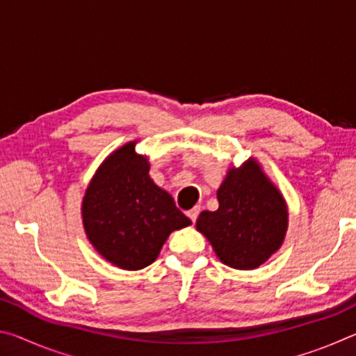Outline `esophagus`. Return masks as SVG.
Masks as SVG:
<instances>
[{
	"label": "esophagus",
	"mask_w": 356,
	"mask_h": 356,
	"mask_svg": "<svg viewBox=\"0 0 356 356\" xmlns=\"http://www.w3.org/2000/svg\"><path fill=\"white\" fill-rule=\"evenodd\" d=\"M200 212H201V207H200V206L193 207V209L190 210V212H188V218H190L193 222H196L197 216H200Z\"/></svg>",
	"instance_id": "1"
}]
</instances>
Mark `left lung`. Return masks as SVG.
<instances>
[{
  "label": "left lung",
  "instance_id": "1",
  "mask_svg": "<svg viewBox=\"0 0 356 356\" xmlns=\"http://www.w3.org/2000/svg\"><path fill=\"white\" fill-rule=\"evenodd\" d=\"M216 197L218 210L201 212L196 229L222 264L252 270L280 250L287 231V206L254 159L227 171Z\"/></svg>",
  "mask_w": 356,
  "mask_h": 356
}]
</instances>
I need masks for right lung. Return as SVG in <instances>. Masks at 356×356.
Returning <instances> with one entry per match:
<instances>
[{"label":"right lung","instance_id":"right-lung-1","mask_svg":"<svg viewBox=\"0 0 356 356\" xmlns=\"http://www.w3.org/2000/svg\"><path fill=\"white\" fill-rule=\"evenodd\" d=\"M136 141L106 156L83 197V226L89 242L108 262L124 270L152 264L172 231L191 221L171 195L149 177L147 156Z\"/></svg>","mask_w":356,"mask_h":356}]
</instances>
